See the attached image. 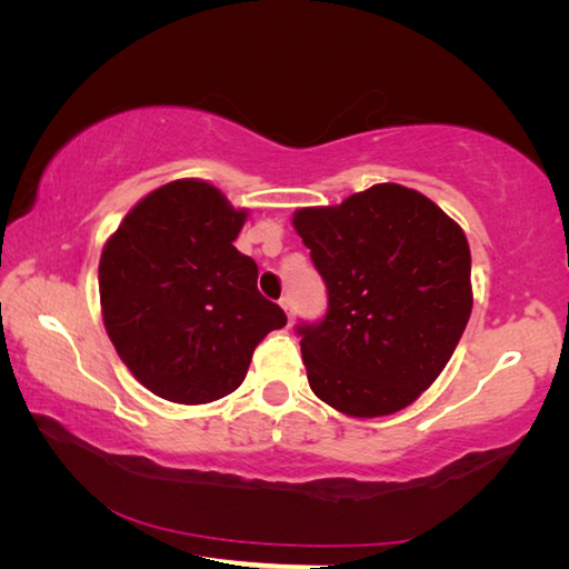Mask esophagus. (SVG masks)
<instances>
[{
  "mask_svg": "<svg viewBox=\"0 0 569 569\" xmlns=\"http://www.w3.org/2000/svg\"><path fill=\"white\" fill-rule=\"evenodd\" d=\"M281 308H283L286 316H288V326H291L293 323V303H291V298L283 296L281 298Z\"/></svg>",
  "mask_w": 569,
  "mask_h": 569,
  "instance_id": "obj_1",
  "label": "esophagus"
}]
</instances>
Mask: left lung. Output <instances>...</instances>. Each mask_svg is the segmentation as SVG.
Instances as JSON below:
<instances>
[{"instance_id":"obj_1","label":"left lung","mask_w":569,"mask_h":569,"mask_svg":"<svg viewBox=\"0 0 569 569\" xmlns=\"http://www.w3.org/2000/svg\"><path fill=\"white\" fill-rule=\"evenodd\" d=\"M291 223L329 288L319 326H298L311 391L356 419L407 409L445 371L471 303L465 230L419 190L379 182Z\"/></svg>"}]
</instances>
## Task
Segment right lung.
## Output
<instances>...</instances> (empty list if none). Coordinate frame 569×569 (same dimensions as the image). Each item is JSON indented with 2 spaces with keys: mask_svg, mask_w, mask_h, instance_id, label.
<instances>
[{
  "mask_svg": "<svg viewBox=\"0 0 569 569\" xmlns=\"http://www.w3.org/2000/svg\"><path fill=\"white\" fill-rule=\"evenodd\" d=\"M248 208L213 182L170 180L130 208L100 256L102 323L130 373L172 403H208L243 383L281 306L233 246Z\"/></svg>",
  "mask_w": 569,
  "mask_h": 569,
  "instance_id": "obj_1",
  "label": "right lung"
}]
</instances>
